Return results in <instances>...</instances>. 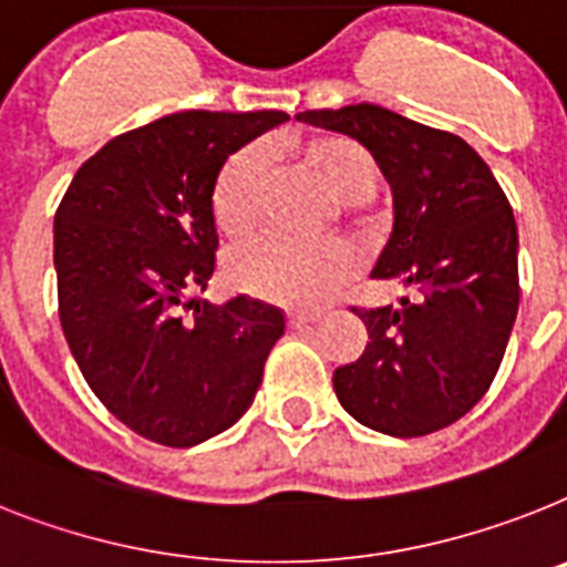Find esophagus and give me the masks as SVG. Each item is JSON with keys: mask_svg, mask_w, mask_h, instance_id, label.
<instances>
[{"mask_svg": "<svg viewBox=\"0 0 567 567\" xmlns=\"http://www.w3.org/2000/svg\"><path fill=\"white\" fill-rule=\"evenodd\" d=\"M320 320V313H308V311H291L288 313V326L291 328H308L311 322Z\"/></svg>", "mask_w": 567, "mask_h": 567, "instance_id": "1", "label": "esophagus"}]
</instances>
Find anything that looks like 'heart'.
<instances>
[{"label":"heart","mask_w":567,"mask_h":567,"mask_svg":"<svg viewBox=\"0 0 567 567\" xmlns=\"http://www.w3.org/2000/svg\"><path fill=\"white\" fill-rule=\"evenodd\" d=\"M302 158L320 175L328 193L354 210L378 184V166L360 144L342 135H317L302 144ZM261 175L265 155L259 150H241L225 161L213 184V218L230 239L254 236L261 218ZM357 256L342 239L285 241L261 239L241 247L230 259L233 282L241 291L285 306L311 308L334 297L351 274Z\"/></svg>","instance_id":"obj_1"}]
</instances>
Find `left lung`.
Wrapping results in <instances>:
<instances>
[{
  "label": "left lung",
  "mask_w": 567,
  "mask_h": 567,
  "mask_svg": "<svg viewBox=\"0 0 567 567\" xmlns=\"http://www.w3.org/2000/svg\"><path fill=\"white\" fill-rule=\"evenodd\" d=\"M302 123L363 144L392 187L374 279L398 306L354 313L369 342L334 372L342 409L369 430L417 437L467 415L496 378L518 311V230L482 155L374 103L313 109Z\"/></svg>",
  "instance_id": "obj_1"
}]
</instances>
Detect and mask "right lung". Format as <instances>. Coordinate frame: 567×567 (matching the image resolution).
I'll list each match as a JSON object with an SVG mask.
<instances>
[{"label":"right lung","mask_w":567,"mask_h":567,"mask_svg":"<svg viewBox=\"0 0 567 567\" xmlns=\"http://www.w3.org/2000/svg\"><path fill=\"white\" fill-rule=\"evenodd\" d=\"M285 121L274 109L166 114L109 141L60 202L65 342L100 403L155 444L184 450L230 430L285 334V313L261 299L193 297L216 274L218 169Z\"/></svg>","instance_id":"right-lung-1"}]
</instances>
